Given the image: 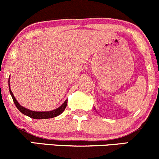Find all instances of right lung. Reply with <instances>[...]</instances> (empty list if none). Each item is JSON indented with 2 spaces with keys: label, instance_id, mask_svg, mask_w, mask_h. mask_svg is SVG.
<instances>
[{
  "label": "right lung",
  "instance_id": "1",
  "mask_svg": "<svg viewBox=\"0 0 159 159\" xmlns=\"http://www.w3.org/2000/svg\"><path fill=\"white\" fill-rule=\"evenodd\" d=\"M9 85H10V83H9ZM9 89H10V94H11L12 98V100H13V102H14V103H15L16 106L18 110H19L21 113L24 114V115L28 116L31 117V118H32V119H43L53 118V117H56V116H59L61 113H63L64 110H65L66 107H67V100H66V101H65V103H64L61 106L59 107L58 108L56 109V110H52V111H49V112L32 111V110H28V109L25 108L24 107L21 106V105L18 103V101H16V99L15 98V97H14L13 94H12L11 90H10V86H9Z\"/></svg>",
  "mask_w": 159,
  "mask_h": 159
}]
</instances>
